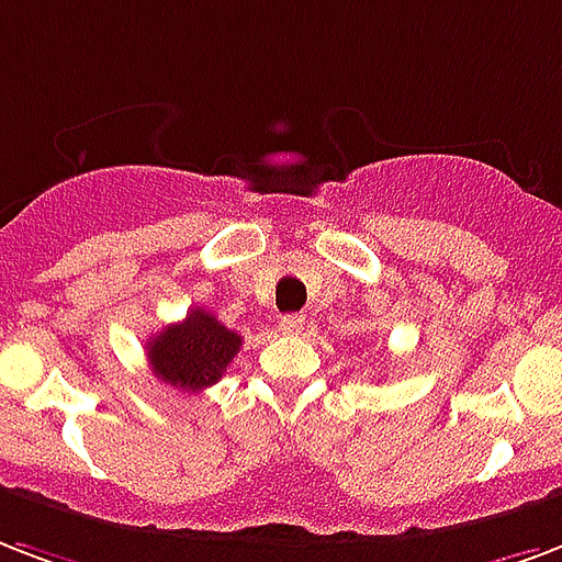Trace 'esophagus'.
<instances>
[{
  "label": "esophagus",
  "instance_id": "34e87169",
  "mask_svg": "<svg viewBox=\"0 0 562 562\" xmlns=\"http://www.w3.org/2000/svg\"><path fill=\"white\" fill-rule=\"evenodd\" d=\"M303 327H306V318L303 315H282L280 318V329L282 333H289V336H297V333H303Z\"/></svg>",
  "mask_w": 562,
  "mask_h": 562
}]
</instances>
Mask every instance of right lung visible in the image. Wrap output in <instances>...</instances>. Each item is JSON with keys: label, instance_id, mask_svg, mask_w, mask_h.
<instances>
[{"label": "right lung", "instance_id": "add662e5", "mask_svg": "<svg viewBox=\"0 0 562 562\" xmlns=\"http://www.w3.org/2000/svg\"><path fill=\"white\" fill-rule=\"evenodd\" d=\"M238 350L241 336L200 306L188 312L186 321L170 324L147 341L153 374L182 392H203L205 385L217 383Z\"/></svg>", "mask_w": 562, "mask_h": 562}]
</instances>
